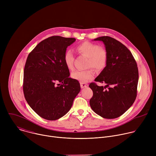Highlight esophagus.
Wrapping results in <instances>:
<instances>
[{
	"instance_id": "esophagus-1",
	"label": "esophagus",
	"mask_w": 156,
	"mask_h": 156,
	"mask_svg": "<svg viewBox=\"0 0 156 156\" xmlns=\"http://www.w3.org/2000/svg\"><path fill=\"white\" fill-rule=\"evenodd\" d=\"M80 86H81V88H84V87H86L87 86V84L85 83H82L81 82L80 83Z\"/></svg>"
}]
</instances>
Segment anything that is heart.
I'll return each instance as SVG.
<instances>
[{
  "label": "heart",
  "mask_w": 156,
  "mask_h": 156,
  "mask_svg": "<svg viewBox=\"0 0 156 156\" xmlns=\"http://www.w3.org/2000/svg\"><path fill=\"white\" fill-rule=\"evenodd\" d=\"M76 51L81 55L87 57V67H91L86 70H76L72 72L73 79L84 83L91 80L95 75L94 69L100 72L105 69L108 60V52L102 46L89 41H85L76 47ZM63 62L66 68L69 70L73 69L74 57L70 50L66 51L63 55Z\"/></svg>",
  "instance_id": "b5f03b06"
}]
</instances>
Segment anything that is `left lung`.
I'll return each instance as SVG.
<instances>
[{"label": "left lung", "mask_w": 156, "mask_h": 156, "mask_svg": "<svg viewBox=\"0 0 156 156\" xmlns=\"http://www.w3.org/2000/svg\"><path fill=\"white\" fill-rule=\"evenodd\" d=\"M94 41L104 42L108 60L95 79L105 86H99L94 82L89 85L93 92L90 106L104 119H115L123 115L136 99L139 78L137 63L129 50L115 39L102 36Z\"/></svg>", "instance_id": "8db88e82"}]
</instances>
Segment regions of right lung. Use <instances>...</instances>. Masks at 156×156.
<instances>
[{
  "label": "right lung",
  "instance_id": "add662e5",
  "mask_svg": "<svg viewBox=\"0 0 156 156\" xmlns=\"http://www.w3.org/2000/svg\"><path fill=\"white\" fill-rule=\"evenodd\" d=\"M73 37L53 36L40 42L29 54L24 69L23 90L26 101L41 117L57 120L71 108L80 91L78 81L69 78L63 62Z\"/></svg>",
  "mask_w": 156,
  "mask_h": 156
}]
</instances>
